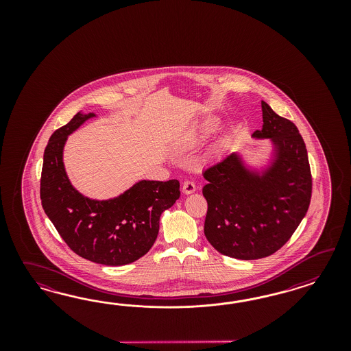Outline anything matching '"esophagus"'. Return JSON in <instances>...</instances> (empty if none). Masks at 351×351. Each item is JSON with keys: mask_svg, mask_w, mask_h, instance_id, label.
Instances as JSON below:
<instances>
[{"mask_svg": "<svg viewBox=\"0 0 351 351\" xmlns=\"http://www.w3.org/2000/svg\"><path fill=\"white\" fill-rule=\"evenodd\" d=\"M195 191V184L193 181H185L182 184V193L184 194H191Z\"/></svg>", "mask_w": 351, "mask_h": 351, "instance_id": "34e87169", "label": "esophagus"}]
</instances>
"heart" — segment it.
<instances>
[{
	"label": "heart",
	"mask_w": 351,
	"mask_h": 351,
	"mask_svg": "<svg viewBox=\"0 0 351 351\" xmlns=\"http://www.w3.org/2000/svg\"><path fill=\"white\" fill-rule=\"evenodd\" d=\"M217 126H219V121L216 118H204L195 128H193L189 135V143L194 144L208 138L216 131Z\"/></svg>",
	"instance_id": "heart-1"
}]
</instances>
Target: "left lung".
I'll list each match as a JSON object with an SVG mask.
<instances>
[{
	"label": "left lung",
	"mask_w": 351,
	"mask_h": 351,
	"mask_svg": "<svg viewBox=\"0 0 351 351\" xmlns=\"http://www.w3.org/2000/svg\"><path fill=\"white\" fill-rule=\"evenodd\" d=\"M263 128L254 138H270L273 156L264 170L250 169L232 153L203 172L208 208L204 235L220 254L239 260L273 255L286 245L308 213L311 172L298 128L265 101Z\"/></svg>",
	"instance_id": "1"
}]
</instances>
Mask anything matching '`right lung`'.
<instances>
[{"label": "right lung", "mask_w": 351, "mask_h": 351, "mask_svg": "<svg viewBox=\"0 0 351 351\" xmlns=\"http://www.w3.org/2000/svg\"><path fill=\"white\" fill-rule=\"evenodd\" d=\"M95 116L78 112L51 135L43 153L41 202L58 233L77 255L101 265H126L154 245L160 215L179 199L180 182L140 180L106 201L81 194L65 172L64 145L73 131Z\"/></svg>", "instance_id": "obj_1"}]
</instances>
